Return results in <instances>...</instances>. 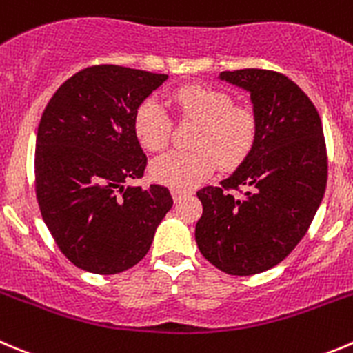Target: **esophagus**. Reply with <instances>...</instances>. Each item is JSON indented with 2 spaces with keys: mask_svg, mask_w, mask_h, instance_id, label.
Masks as SVG:
<instances>
[{
  "mask_svg": "<svg viewBox=\"0 0 353 353\" xmlns=\"http://www.w3.org/2000/svg\"><path fill=\"white\" fill-rule=\"evenodd\" d=\"M170 193H172V196H174V200H179L181 196H184V195H190V190H184V188H172V190H170Z\"/></svg>",
  "mask_w": 353,
  "mask_h": 353,
  "instance_id": "esophagus-1",
  "label": "esophagus"
}]
</instances>
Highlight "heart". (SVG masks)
I'll return each mask as SVG.
<instances>
[{"label": "heart", "mask_w": 353, "mask_h": 353, "mask_svg": "<svg viewBox=\"0 0 353 353\" xmlns=\"http://www.w3.org/2000/svg\"><path fill=\"white\" fill-rule=\"evenodd\" d=\"M179 117L199 121L190 151H169L151 161V177L174 188H193L216 169L236 167L256 141L258 123L249 108L233 106L226 92L203 85H188L172 94ZM134 132L148 151H161L169 144L172 120L158 99L141 102L134 117Z\"/></svg>", "instance_id": "heart-1"}]
</instances>
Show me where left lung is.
Returning <instances> with one entry per match:
<instances>
[{"instance_id": "left-lung-1", "label": "left lung", "mask_w": 353, "mask_h": 353, "mask_svg": "<svg viewBox=\"0 0 353 353\" xmlns=\"http://www.w3.org/2000/svg\"><path fill=\"white\" fill-rule=\"evenodd\" d=\"M219 80L251 94L258 132L221 186L196 192L203 212L195 240L221 272L256 275L291 254L321 205L327 183L324 132L314 102L281 72L239 69L223 71Z\"/></svg>"}]
</instances>
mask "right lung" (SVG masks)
<instances>
[{"instance_id":"right-lung-1","label":"right lung","mask_w":353,"mask_h":353,"mask_svg":"<svg viewBox=\"0 0 353 353\" xmlns=\"http://www.w3.org/2000/svg\"><path fill=\"white\" fill-rule=\"evenodd\" d=\"M167 74L92 65L59 87L36 136V196L43 221L74 266L114 275L141 261L172 207L160 184L143 177L146 154L134 132L141 102Z\"/></svg>"}]
</instances>
